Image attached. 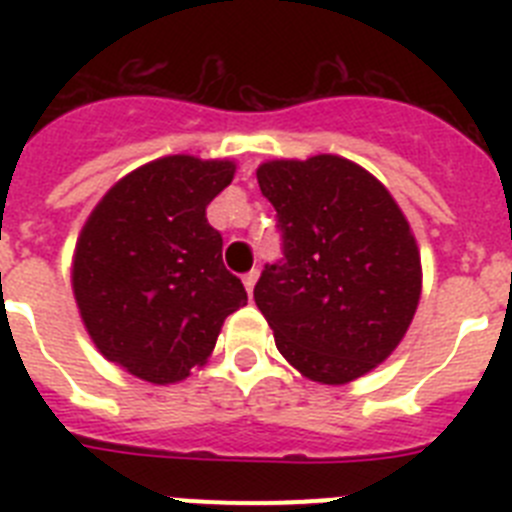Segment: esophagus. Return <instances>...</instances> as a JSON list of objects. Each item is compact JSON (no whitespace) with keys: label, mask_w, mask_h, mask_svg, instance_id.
<instances>
[{"label":"esophagus","mask_w":512,"mask_h":512,"mask_svg":"<svg viewBox=\"0 0 512 512\" xmlns=\"http://www.w3.org/2000/svg\"><path fill=\"white\" fill-rule=\"evenodd\" d=\"M256 279H259V269H251L248 274H243V284H246L248 295H253V284H256Z\"/></svg>","instance_id":"1"}]
</instances>
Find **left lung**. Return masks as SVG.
Wrapping results in <instances>:
<instances>
[{
	"label": "left lung",
	"mask_w": 512,
	"mask_h": 512,
	"mask_svg": "<svg viewBox=\"0 0 512 512\" xmlns=\"http://www.w3.org/2000/svg\"><path fill=\"white\" fill-rule=\"evenodd\" d=\"M282 259L253 300L279 354L305 377L346 384L382 364L420 300V253L390 192L338 156L259 166Z\"/></svg>",
	"instance_id": "obj_1"
}]
</instances>
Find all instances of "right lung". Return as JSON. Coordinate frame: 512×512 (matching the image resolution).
I'll return each mask as SVG.
<instances>
[{"instance_id": "1", "label": "right lung", "mask_w": 512, "mask_h": 512, "mask_svg": "<svg viewBox=\"0 0 512 512\" xmlns=\"http://www.w3.org/2000/svg\"><path fill=\"white\" fill-rule=\"evenodd\" d=\"M233 171L230 161L158 158L104 194L81 230V318L107 359L146 382H179L205 364L223 320L248 302L205 212Z\"/></svg>"}]
</instances>
